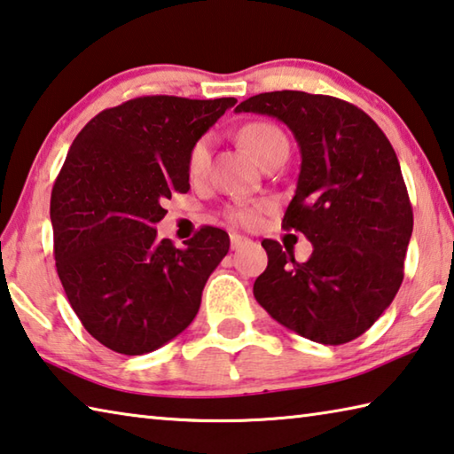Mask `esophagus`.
<instances>
[{"label":"esophagus","instance_id":"esophagus-1","mask_svg":"<svg viewBox=\"0 0 454 454\" xmlns=\"http://www.w3.org/2000/svg\"><path fill=\"white\" fill-rule=\"evenodd\" d=\"M246 244H250L248 238H244L240 234H230V246H232V250H240Z\"/></svg>","mask_w":454,"mask_h":454}]
</instances>
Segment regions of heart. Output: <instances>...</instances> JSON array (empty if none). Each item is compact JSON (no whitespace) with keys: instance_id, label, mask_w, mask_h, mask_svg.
Wrapping results in <instances>:
<instances>
[{"instance_id":"1","label":"heart","mask_w":454,"mask_h":454,"mask_svg":"<svg viewBox=\"0 0 454 454\" xmlns=\"http://www.w3.org/2000/svg\"><path fill=\"white\" fill-rule=\"evenodd\" d=\"M240 141L262 164L270 154H274L278 148H287L286 135L268 121L248 122V125L240 130ZM208 160H210V138L202 137L192 145L191 153H188V172H191V176H200L206 170V167H208ZM270 210H271L270 200H258L250 204L230 206L224 214L226 218L236 226L254 228L260 224L263 214Z\"/></svg>"}]
</instances>
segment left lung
<instances>
[{"label":"left lung","mask_w":454,"mask_h":454,"mask_svg":"<svg viewBox=\"0 0 454 454\" xmlns=\"http://www.w3.org/2000/svg\"><path fill=\"white\" fill-rule=\"evenodd\" d=\"M238 113L270 114L292 129L301 168L282 226L313 252L263 240L268 268L254 295L271 317L324 345L356 340L391 306L403 282L413 208L389 138L359 106L303 90L246 98Z\"/></svg>","instance_id":"obj_1"}]
</instances>
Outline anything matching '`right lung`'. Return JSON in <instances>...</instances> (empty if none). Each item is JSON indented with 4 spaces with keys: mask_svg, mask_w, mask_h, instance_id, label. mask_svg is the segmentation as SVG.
<instances>
[{
    "mask_svg": "<svg viewBox=\"0 0 454 454\" xmlns=\"http://www.w3.org/2000/svg\"><path fill=\"white\" fill-rule=\"evenodd\" d=\"M234 97H137L90 119L51 191L57 274L73 311L122 356L159 349L192 324L224 230L202 226L186 248L156 240L164 200L191 191L188 153Z\"/></svg>",
    "mask_w": 454,
    "mask_h": 454,
    "instance_id": "right-lung-1",
    "label": "right lung"
}]
</instances>
